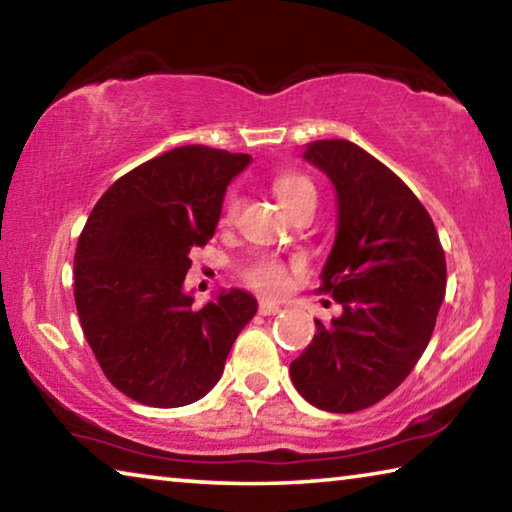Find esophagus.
<instances>
[{
    "label": "esophagus",
    "instance_id": "obj_1",
    "mask_svg": "<svg viewBox=\"0 0 512 512\" xmlns=\"http://www.w3.org/2000/svg\"><path fill=\"white\" fill-rule=\"evenodd\" d=\"M280 311H282V307H280V305H275V302L259 300V314H264V316H275V314H280Z\"/></svg>",
    "mask_w": 512,
    "mask_h": 512
}]
</instances>
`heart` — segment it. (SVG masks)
<instances>
[{
    "instance_id": "heart-1",
    "label": "heart",
    "mask_w": 512,
    "mask_h": 512,
    "mask_svg": "<svg viewBox=\"0 0 512 512\" xmlns=\"http://www.w3.org/2000/svg\"><path fill=\"white\" fill-rule=\"evenodd\" d=\"M275 198L280 201L284 210H291L305 198H316V187L307 176H300V173H284V176H277L273 183ZM239 212V196L230 194L228 201H225V212H223V223H232L237 219ZM246 280L253 284L255 289L268 296H280L284 289L289 287V268L282 264L280 259H257V262L246 271Z\"/></svg>"
}]
</instances>
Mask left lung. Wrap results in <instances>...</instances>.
<instances>
[{"label": "left lung", "instance_id": "1", "mask_svg": "<svg viewBox=\"0 0 512 512\" xmlns=\"http://www.w3.org/2000/svg\"><path fill=\"white\" fill-rule=\"evenodd\" d=\"M302 160L329 178L336 237L320 291L343 307L291 361L316 409L354 413L384 400L427 350L445 300L447 264L436 225L395 173L348 140L309 142Z\"/></svg>", "mask_w": 512, "mask_h": 512}]
</instances>
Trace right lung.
<instances>
[{"label":"right lung","instance_id":"add662e5","mask_svg":"<svg viewBox=\"0 0 512 512\" xmlns=\"http://www.w3.org/2000/svg\"><path fill=\"white\" fill-rule=\"evenodd\" d=\"M253 158L180 146L99 198L74 255V300L103 375L131 400L176 409L223 375L257 300L221 289L203 307L185 289L189 253L212 239L228 185Z\"/></svg>","mask_w":512,"mask_h":512}]
</instances>
